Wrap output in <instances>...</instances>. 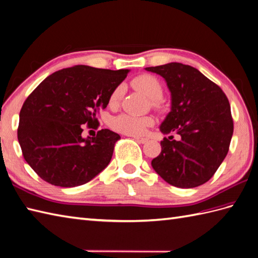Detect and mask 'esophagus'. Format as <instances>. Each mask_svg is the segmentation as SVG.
Here are the masks:
<instances>
[{"label": "esophagus", "instance_id": "1", "mask_svg": "<svg viewBox=\"0 0 258 258\" xmlns=\"http://www.w3.org/2000/svg\"><path fill=\"white\" fill-rule=\"evenodd\" d=\"M134 139L137 141V142H139V143H146V142H148V139L147 138H140V137H134Z\"/></svg>", "mask_w": 258, "mask_h": 258}]
</instances>
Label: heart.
I'll list each match as a JSON object with an SVG mask.
<instances>
[{
	"instance_id": "b5f03b06",
	"label": "heart",
	"mask_w": 258,
	"mask_h": 258,
	"mask_svg": "<svg viewBox=\"0 0 258 258\" xmlns=\"http://www.w3.org/2000/svg\"><path fill=\"white\" fill-rule=\"evenodd\" d=\"M131 84L137 91L144 94L149 99L153 100L154 106H158V100L163 96V86L161 82L151 74H141L131 82ZM122 95V87L117 86L112 91L109 97L110 105L119 103ZM153 124V119L151 117H137L131 115H120L111 120V127L118 133L128 136H141L146 134L149 127Z\"/></svg>"
}]
</instances>
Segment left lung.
<instances>
[{
  "label": "left lung",
  "mask_w": 258,
  "mask_h": 258,
  "mask_svg": "<svg viewBox=\"0 0 258 258\" xmlns=\"http://www.w3.org/2000/svg\"><path fill=\"white\" fill-rule=\"evenodd\" d=\"M161 75L171 92V111L160 125L162 151L151 162L169 185L194 188L208 181L228 154L233 119L223 91L196 68L178 62L146 68ZM172 140L171 141L170 139Z\"/></svg>",
  "instance_id": "obj_1"
}]
</instances>
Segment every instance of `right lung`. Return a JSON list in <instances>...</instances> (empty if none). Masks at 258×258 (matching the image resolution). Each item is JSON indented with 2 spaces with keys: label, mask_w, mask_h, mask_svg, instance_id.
Wrapping results in <instances>:
<instances>
[{
  "label": "right lung",
  "mask_w": 258,
  "mask_h": 258,
  "mask_svg": "<svg viewBox=\"0 0 258 258\" xmlns=\"http://www.w3.org/2000/svg\"><path fill=\"white\" fill-rule=\"evenodd\" d=\"M130 70L74 66L49 75L25 100L17 138L24 159L47 183L83 185L107 167L120 139L109 129L82 137L83 127L97 124L112 91Z\"/></svg>",
  "instance_id": "1"
}]
</instances>
